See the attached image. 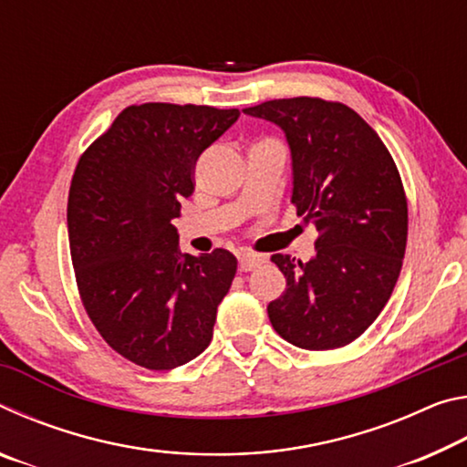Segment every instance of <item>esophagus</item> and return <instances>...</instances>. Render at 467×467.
Segmentation results:
<instances>
[{"instance_id": "1", "label": "esophagus", "mask_w": 467, "mask_h": 467, "mask_svg": "<svg viewBox=\"0 0 467 467\" xmlns=\"http://www.w3.org/2000/svg\"><path fill=\"white\" fill-rule=\"evenodd\" d=\"M262 264H264V259L257 255H241L239 257V272H251Z\"/></svg>"}]
</instances>
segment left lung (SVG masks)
<instances>
[{
    "label": "left lung",
    "mask_w": 467,
    "mask_h": 467,
    "mask_svg": "<svg viewBox=\"0 0 467 467\" xmlns=\"http://www.w3.org/2000/svg\"><path fill=\"white\" fill-rule=\"evenodd\" d=\"M243 110L286 133L292 203L319 231L309 262L272 255L286 278L267 305L272 327L305 350L348 346L383 311L404 262L408 200L393 156L344 102L295 97Z\"/></svg>",
    "instance_id": "obj_1"
}]
</instances>
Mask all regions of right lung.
Masks as SVG:
<instances>
[{
  "instance_id": "obj_1",
  "label": "right lung",
  "mask_w": 467,
  "mask_h": 467,
  "mask_svg": "<svg viewBox=\"0 0 467 467\" xmlns=\"http://www.w3.org/2000/svg\"><path fill=\"white\" fill-rule=\"evenodd\" d=\"M239 115L131 105L78 161L67 197L78 295L100 337L133 365L171 370L210 344L236 259L224 249L183 255L171 220L193 193L197 158Z\"/></svg>"
}]
</instances>
